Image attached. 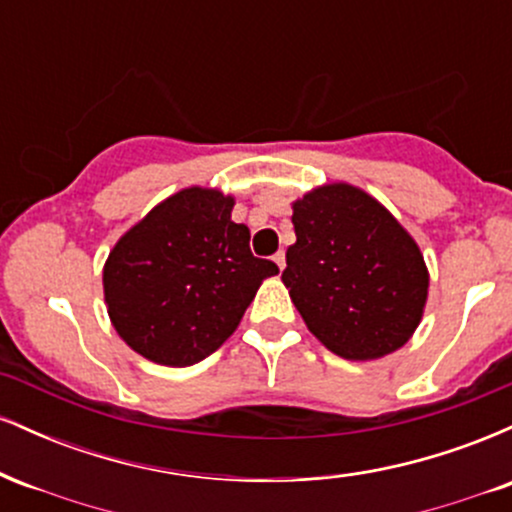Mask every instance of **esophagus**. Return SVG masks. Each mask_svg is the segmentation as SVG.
I'll return each mask as SVG.
<instances>
[{
	"instance_id": "obj_1",
	"label": "esophagus",
	"mask_w": 512,
	"mask_h": 512,
	"mask_svg": "<svg viewBox=\"0 0 512 512\" xmlns=\"http://www.w3.org/2000/svg\"><path fill=\"white\" fill-rule=\"evenodd\" d=\"M272 260H274V264H276V267H279V272H284V267H286V255H284V252H276V255L272 257Z\"/></svg>"
}]
</instances>
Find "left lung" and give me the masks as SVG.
<instances>
[{
	"label": "left lung",
	"instance_id": "left-lung-1",
	"mask_svg": "<svg viewBox=\"0 0 512 512\" xmlns=\"http://www.w3.org/2000/svg\"><path fill=\"white\" fill-rule=\"evenodd\" d=\"M291 209L296 243L281 281L305 327L346 361L402 349L428 301L419 243L378 199L344 180L313 187Z\"/></svg>",
	"mask_w": 512,
	"mask_h": 512
}]
</instances>
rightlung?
Here are the masks:
<instances>
[{
	"mask_svg": "<svg viewBox=\"0 0 512 512\" xmlns=\"http://www.w3.org/2000/svg\"><path fill=\"white\" fill-rule=\"evenodd\" d=\"M236 197L185 187L158 202L110 250L103 296L115 332L158 366L185 368L238 330L264 279L279 274L252 257L250 228L231 219Z\"/></svg>",
	"mask_w": 512,
	"mask_h": 512,
	"instance_id": "add662e5",
	"label": "right lung"
}]
</instances>
